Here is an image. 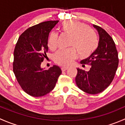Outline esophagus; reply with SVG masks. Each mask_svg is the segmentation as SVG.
I'll return each instance as SVG.
<instances>
[{
  "label": "esophagus",
  "mask_w": 125,
  "mask_h": 125,
  "mask_svg": "<svg viewBox=\"0 0 125 125\" xmlns=\"http://www.w3.org/2000/svg\"><path fill=\"white\" fill-rule=\"evenodd\" d=\"M68 68H67V67H62L61 70L62 71H65L67 70Z\"/></svg>",
  "instance_id": "obj_1"
}]
</instances>
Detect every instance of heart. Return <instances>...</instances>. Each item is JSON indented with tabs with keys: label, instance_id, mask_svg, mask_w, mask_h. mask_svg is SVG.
I'll use <instances>...</instances> for the list:
<instances>
[{
	"label": "heart",
	"instance_id": "obj_1",
	"mask_svg": "<svg viewBox=\"0 0 125 125\" xmlns=\"http://www.w3.org/2000/svg\"><path fill=\"white\" fill-rule=\"evenodd\" d=\"M60 29L63 33L71 36L70 45L76 48L80 57H88L96 50L98 45L96 34L85 23L73 20L65 21L62 23ZM58 34L52 32L48 40L49 48L51 50L56 48ZM74 48L58 51L54 55L55 62L63 66L71 65L77 57Z\"/></svg>",
	"mask_w": 125,
	"mask_h": 125
}]
</instances>
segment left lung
<instances>
[{
	"label": "left lung",
	"instance_id": "left-lung-1",
	"mask_svg": "<svg viewBox=\"0 0 125 125\" xmlns=\"http://www.w3.org/2000/svg\"><path fill=\"white\" fill-rule=\"evenodd\" d=\"M99 34L98 47L80 63L91 66L89 71L77 68L75 77L77 86L90 94L102 93L109 86L114 79L118 65V57L113 38L104 30L93 25Z\"/></svg>",
	"mask_w": 125,
	"mask_h": 125
}]
</instances>
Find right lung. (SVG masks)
<instances>
[{
    "label": "right lung",
    "mask_w": 125,
    "mask_h": 125,
    "mask_svg": "<svg viewBox=\"0 0 125 125\" xmlns=\"http://www.w3.org/2000/svg\"><path fill=\"white\" fill-rule=\"evenodd\" d=\"M58 22L46 21L29 28L15 46L13 72L22 89L32 97L43 96L51 91L62 73L56 65L48 70L40 66L48 50L49 34Z\"/></svg>",
    "instance_id": "obj_1"
}]
</instances>
